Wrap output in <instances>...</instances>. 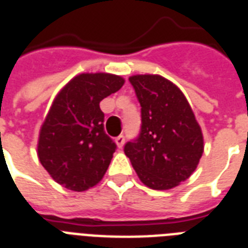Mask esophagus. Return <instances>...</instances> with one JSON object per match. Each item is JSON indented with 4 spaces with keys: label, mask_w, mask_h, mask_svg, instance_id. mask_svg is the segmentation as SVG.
<instances>
[{
    "label": "esophagus",
    "mask_w": 248,
    "mask_h": 248,
    "mask_svg": "<svg viewBox=\"0 0 248 248\" xmlns=\"http://www.w3.org/2000/svg\"><path fill=\"white\" fill-rule=\"evenodd\" d=\"M116 144L118 148H122L124 144V135H120L116 138Z\"/></svg>",
    "instance_id": "34e87169"
}]
</instances>
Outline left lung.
Masks as SVG:
<instances>
[{"mask_svg":"<svg viewBox=\"0 0 248 248\" xmlns=\"http://www.w3.org/2000/svg\"><path fill=\"white\" fill-rule=\"evenodd\" d=\"M141 107V127L124 145L143 184L155 190L172 189L197 169L203 136L186 97L177 86L157 75L128 78Z\"/></svg>","mask_w":248,"mask_h":248,"instance_id":"left-lung-1","label":"left lung"}]
</instances>
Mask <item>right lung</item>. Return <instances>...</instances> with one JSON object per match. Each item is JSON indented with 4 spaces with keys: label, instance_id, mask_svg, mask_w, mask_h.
<instances>
[{
    "label": "right lung",
    "instance_id": "right-lung-1",
    "mask_svg": "<svg viewBox=\"0 0 248 248\" xmlns=\"http://www.w3.org/2000/svg\"><path fill=\"white\" fill-rule=\"evenodd\" d=\"M109 73H82L64 86L48 110L38 138V158L50 176L75 192L96 185L116 152L104 131L100 101L124 86Z\"/></svg>",
    "mask_w": 248,
    "mask_h": 248
}]
</instances>
